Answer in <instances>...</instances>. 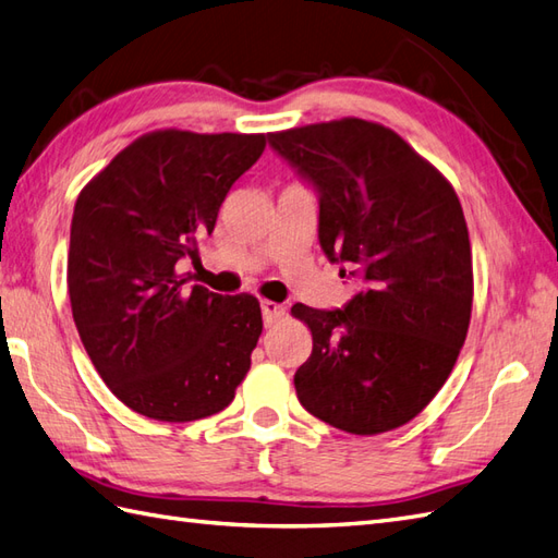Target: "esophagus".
I'll list each match as a JSON object with an SVG mask.
<instances>
[{
	"label": "esophagus",
	"instance_id": "1",
	"mask_svg": "<svg viewBox=\"0 0 558 558\" xmlns=\"http://www.w3.org/2000/svg\"><path fill=\"white\" fill-rule=\"evenodd\" d=\"M259 307H263V317H265V327H271V325H277V322L287 315V307L283 305H279V303H275V301H263L259 303Z\"/></svg>",
	"mask_w": 558,
	"mask_h": 558
}]
</instances>
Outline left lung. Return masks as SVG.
<instances>
[{
	"label": "left lung",
	"instance_id": "1",
	"mask_svg": "<svg viewBox=\"0 0 558 558\" xmlns=\"http://www.w3.org/2000/svg\"><path fill=\"white\" fill-rule=\"evenodd\" d=\"M269 143L317 185L322 251L363 279L343 311L291 307L313 333L293 377L299 401L357 437L411 423L449 379L473 311V251L453 185L377 121L307 123Z\"/></svg>",
	"mask_w": 558,
	"mask_h": 558
}]
</instances>
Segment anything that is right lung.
<instances>
[{
    "label": "right lung",
    "mask_w": 558,
    "mask_h": 558,
    "mask_svg": "<svg viewBox=\"0 0 558 558\" xmlns=\"http://www.w3.org/2000/svg\"><path fill=\"white\" fill-rule=\"evenodd\" d=\"M265 133H143L83 185L66 283L81 341L111 393L162 423L233 401L263 333L251 293L219 295L179 275Z\"/></svg>",
    "instance_id": "obj_1"
}]
</instances>
